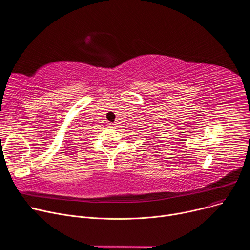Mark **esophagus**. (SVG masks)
<instances>
[{
    "label": "esophagus",
    "instance_id": "esophagus-1",
    "mask_svg": "<svg viewBox=\"0 0 250 250\" xmlns=\"http://www.w3.org/2000/svg\"><path fill=\"white\" fill-rule=\"evenodd\" d=\"M108 127H109V128H115V127H116V124H115V123H108Z\"/></svg>",
    "mask_w": 250,
    "mask_h": 250
}]
</instances>
